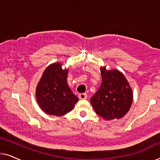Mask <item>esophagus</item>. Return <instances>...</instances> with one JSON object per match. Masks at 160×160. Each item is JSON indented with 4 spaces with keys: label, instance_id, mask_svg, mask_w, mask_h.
Returning <instances> with one entry per match:
<instances>
[{
    "label": "esophagus",
    "instance_id": "obj_1",
    "mask_svg": "<svg viewBox=\"0 0 160 160\" xmlns=\"http://www.w3.org/2000/svg\"><path fill=\"white\" fill-rule=\"evenodd\" d=\"M87 98V93H80L79 95H78V98H79V99H86Z\"/></svg>",
    "mask_w": 160,
    "mask_h": 160
}]
</instances>
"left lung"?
I'll return each instance as SVG.
<instances>
[{"mask_svg": "<svg viewBox=\"0 0 160 160\" xmlns=\"http://www.w3.org/2000/svg\"><path fill=\"white\" fill-rule=\"evenodd\" d=\"M102 83L90 102L98 115L106 120L119 119L130 108L132 92L123 74L100 68Z\"/></svg>", "mask_w": 160, "mask_h": 160, "instance_id": "left-lung-1", "label": "left lung"}]
</instances>
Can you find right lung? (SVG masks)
Returning a JSON list of instances; mask_svg holds the SVG:
<instances>
[{
	"label": "right lung",
	"instance_id": "1",
	"mask_svg": "<svg viewBox=\"0 0 160 160\" xmlns=\"http://www.w3.org/2000/svg\"><path fill=\"white\" fill-rule=\"evenodd\" d=\"M68 71L60 63L49 65L43 72L36 89L41 108L47 114L60 117L73 108L78 98L67 84Z\"/></svg>",
	"mask_w": 160,
	"mask_h": 160
}]
</instances>
